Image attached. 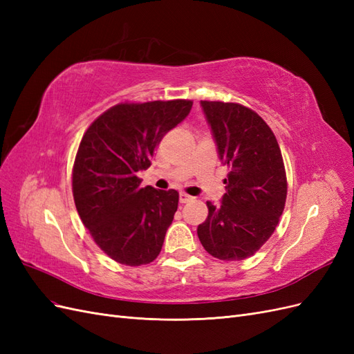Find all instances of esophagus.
Wrapping results in <instances>:
<instances>
[{
    "mask_svg": "<svg viewBox=\"0 0 354 354\" xmlns=\"http://www.w3.org/2000/svg\"><path fill=\"white\" fill-rule=\"evenodd\" d=\"M192 199H194V198H192V196H190V195H187V194H185V192H181V194H180V202H181V203L190 202Z\"/></svg>",
    "mask_w": 354,
    "mask_h": 354,
    "instance_id": "esophagus-1",
    "label": "esophagus"
}]
</instances>
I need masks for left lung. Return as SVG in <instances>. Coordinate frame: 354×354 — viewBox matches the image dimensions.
Wrapping results in <instances>:
<instances>
[{
  "mask_svg": "<svg viewBox=\"0 0 354 354\" xmlns=\"http://www.w3.org/2000/svg\"><path fill=\"white\" fill-rule=\"evenodd\" d=\"M201 106L229 174L221 205L207 202L198 236L212 257L239 261L259 251L279 223L288 189L283 159L270 127L250 108L207 100Z\"/></svg>",
  "mask_w": 354,
  "mask_h": 354,
  "instance_id": "1",
  "label": "left lung"
}]
</instances>
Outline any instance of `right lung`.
Wrapping results in <instances>:
<instances>
[{"mask_svg":"<svg viewBox=\"0 0 354 354\" xmlns=\"http://www.w3.org/2000/svg\"><path fill=\"white\" fill-rule=\"evenodd\" d=\"M190 100L120 103L85 131L75 158L72 192L99 248L127 266L152 263L178 207V192L142 187L162 137L189 115Z\"/></svg>","mask_w":354,"mask_h":354,"instance_id":"obj_1","label":"right lung"}]
</instances>
